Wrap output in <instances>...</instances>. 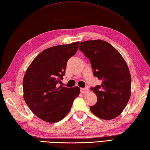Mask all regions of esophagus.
<instances>
[{"instance_id":"esophagus-1","label":"esophagus","mask_w":150,"mask_h":150,"mask_svg":"<svg viewBox=\"0 0 150 150\" xmlns=\"http://www.w3.org/2000/svg\"><path fill=\"white\" fill-rule=\"evenodd\" d=\"M89 91V90L88 88H81V92L82 93H88Z\"/></svg>"}]
</instances>
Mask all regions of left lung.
<instances>
[{"instance_id":"1","label":"left lung","mask_w":150,"mask_h":150,"mask_svg":"<svg viewBox=\"0 0 150 150\" xmlns=\"http://www.w3.org/2000/svg\"><path fill=\"white\" fill-rule=\"evenodd\" d=\"M79 49L89 59L93 75L102 84L91 87L97 96L91 112L103 120H112L122 112L130 97L131 76L120 53L107 41L97 40L81 42Z\"/></svg>"}]
</instances>
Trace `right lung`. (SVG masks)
Masks as SVG:
<instances>
[{
    "label": "right lung",
    "mask_w": 150,
    "mask_h": 150,
    "mask_svg": "<svg viewBox=\"0 0 150 150\" xmlns=\"http://www.w3.org/2000/svg\"><path fill=\"white\" fill-rule=\"evenodd\" d=\"M79 42L54 46L41 52L27 68L23 80V98L31 111L49 123L61 120L80 94L79 87H59L68 59Z\"/></svg>",
    "instance_id": "obj_1"
}]
</instances>
